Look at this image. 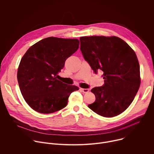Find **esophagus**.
<instances>
[{"label": "esophagus", "instance_id": "1", "mask_svg": "<svg viewBox=\"0 0 154 154\" xmlns=\"http://www.w3.org/2000/svg\"><path fill=\"white\" fill-rule=\"evenodd\" d=\"M80 90L82 92L84 93H87L88 92H89L90 90L89 89H85V88H80Z\"/></svg>", "mask_w": 154, "mask_h": 154}]
</instances>
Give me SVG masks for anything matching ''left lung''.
<instances>
[{
  "instance_id": "obj_1",
  "label": "left lung",
  "mask_w": 154,
  "mask_h": 154,
  "mask_svg": "<svg viewBox=\"0 0 154 154\" xmlns=\"http://www.w3.org/2000/svg\"><path fill=\"white\" fill-rule=\"evenodd\" d=\"M80 41L83 56L94 72H103L104 85L91 90L96 100L88 107L103 117L120 115L134 100L141 83L135 52L115 36H82Z\"/></svg>"
}]
</instances>
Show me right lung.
Instances as JSON below:
<instances>
[{"label": "right lung", "mask_w": 154, "mask_h": 154, "mask_svg": "<svg viewBox=\"0 0 154 154\" xmlns=\"http://www.w3.org/2000/svg\"><path fill=\"white\" fill-rule=\"evenodd\" d=\"M79 44L77 39L48 37L32 46L22 58L17 73L19 88L35 111L43 114L59 111L67 105L70 94L79 90L57 79Z\"/></svg>", "instance_id": "right-lung-1"}]
</instances>
